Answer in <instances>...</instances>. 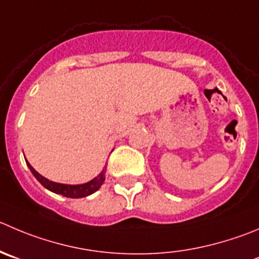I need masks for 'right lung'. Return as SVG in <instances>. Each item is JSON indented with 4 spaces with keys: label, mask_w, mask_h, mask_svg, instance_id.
I'll list each match as a JSON object with an SVG mask.
<instances>
[{
    "label": "right lung",
    "mask_w": 259,
    "mask_h": 259,
    "mask_svg": "<svg viewBox=\"0 0 259 259\" xmlns=\"http://www.w3.org/2000/svg\"><path fill=\"white\" fill-rule=\"evenodd\" d=\"M29 169L33 173V176L35 177L36 181L47 188L48 191L53 192L56 194H62L63 197H68V198H82V197H88L90 194H93L94 192H97L98 189L102 187V184L105 181V169H103L102 173L98 177H95L94 179L86 182L82 184H63V183H56V182H52L49 179L44 178L43 176L38 173L35 169L29 164V161H26Z\"/></svg>",
    "instance_id": "right-lung-1"
}]
</instances>
